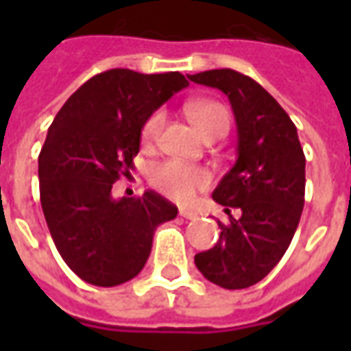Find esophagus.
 Segmentation results:
<instances>
[{"label":"esophagus","mask_w":351,"mask_h":351,"mask_svg":"<svg viewBox=\"0 0 351 351\" xmlns=\"http://www.w3.org/2000/svg\"><path fill=\"white\" fill-rule=\"evenodd\" d=\"M180 216L182 218H186V220H195L197 218V213H193V210H184V208H180Z\"/></svg>","instance_id":"1"}]
</instances>
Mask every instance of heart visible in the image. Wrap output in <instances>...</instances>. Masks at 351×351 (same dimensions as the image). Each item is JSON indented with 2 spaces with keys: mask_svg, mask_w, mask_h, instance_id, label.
Instances as JSON below:
<instances>
[{
  "mask_svg": "<svg viewBox=\"0 0 351 351\" xmlns=\"http://www.w3.org/2000/svg\"><path fill=\"white\" fill-rule=\"evenodd\" d=\"M186 112L190 116L193 125L201 131L203 137H223L229 130L231 116L226 105L220 101L199 99L191 101L186 105ZM165 122L163 110H156L146 118L141 130V141L143 145L150 146L158 138L161 125ZM148 180L161 195L173 199L176 203H188L193 199L195 191L203 190L208 186V175L206 171L195 165H188L184 161L167 160L161 161L158 165L150 169Z\"/></svg>",
  "mask_w": 351,
  "mask_h": 351,
  "instance_id": "b5f03b06",
  "label": "heart"
}]
</instances>
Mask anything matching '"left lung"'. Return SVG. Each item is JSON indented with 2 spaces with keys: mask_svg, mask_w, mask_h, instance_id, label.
<instances>
[{
  "mask_svg": "<svg viewBox=\"0 0 351 351\" xmlns=\"http://www.w3.org/2000/svg\"><path fill=\"white\" fill-rule=\"evenodd\" d=\"M188 79L228 95L237 122V161L213 191L229 214L214 248L195 265L206 280L244 289L276 267L295 235L304 206V154L297 128L261 84L233 69H213ZM239 218L230 216V208Z\"/></svg>",
  "mask_w": 351,
  "mask_h": 351,
  "instance_id": "8db88e82",
  "label": "left lung"
}]
</instances>
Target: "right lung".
Instances as JSON below:
<instances>
[{
  "label": "right lung",
  "instance_id": "right-lung-1",
  "mask_svg": "<svg viewBox=\"0 0 351 351\" xmlns=\"http://www.w3.org/2000/svg\"><path fill=\"white\" fill-rule=\"evenodd\" d=\"M188 84L178 71L110 69L84 82L50 123L39 154L43 214L60 256L92 286L135 278L156 228L178 214L152 190L122 199L110 190L131 176L146 118Z\"/></svg>",
  "mask_w": 351,
  "mask_h": 351
}]
</instances>
